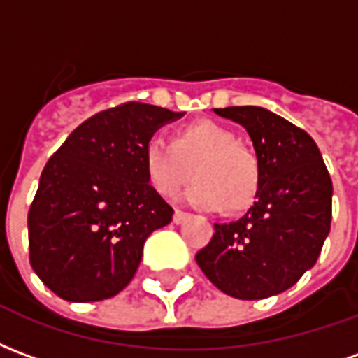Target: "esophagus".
I'll return each mask as SVG.
<instances>
[{"label":"esophagus","instance_id":"esophagus-1","mask_svg":"<svg viewBox=\"0 0 358 358\" xmlns=\"http://www.w3.org/2000/svg\"><path fill=\"white\" fill-rule=\"evenodd\" d=\"M187 218H189V213H184V210L176 209L174 210V217H172V222H174V224H182Z\"/></svg>","mask_w":358,"mask_h":358}]
</instances>
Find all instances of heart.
I'll list each match as a JSON object with an SVG mask.
<instances>
[{
    "label": "heart",
    "mask_w": 358,
    "mask_h": 358,
    "mask_svg": "<svg viewBox=\"0 0 358 358\" xmlns=\"http://www.w3.org/2000/svg\"><path fill=\"white\" fill-rule=\"evenodd\" d=\"M143 172L149 186L163 197H174L192 180L187 201L207 210L238 215L259 197L263 169L257 151L238 141L236 132L215 120H195L172 134L153 138L143 148Z\"/></svg>",
    "instance_id": "b5f03b06"
}]
</instances>
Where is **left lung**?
<instances>
[{"label": "left lung", "instance_id": "obj_1", "mask_svg": "<svg viewBox=\"0 0 358 358\" xmlns=\"http://www.w3.org/2000/svg\"><path fill=\"white\" fill-rule=\"evenodd\" d=\"M261 159L263 184L253 207L230 224H215L195 261L218 289L243 301L264 299L297 284L316 263L331 224V178L303 128L263 107H226Z\"/></svg>", "mask_w": 358, "mask_h": 358}]
</instances>
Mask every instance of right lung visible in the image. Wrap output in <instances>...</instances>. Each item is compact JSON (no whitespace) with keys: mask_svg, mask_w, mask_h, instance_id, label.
<instances>
[{"mask_svg":"<svg viewBox=\"0 0 358 358\" xmlns=\"http://www.w3.org/2000/svg\"><path fill=\"white\" fill-rule=\"evenodd\" d=\"M182 115L120 103L76 126L50 157L28 210V259L61 299L115 297L140 266L149 234L172 220L141 155L157 128Z\"/></svg>","mask_w":358,"mask_h":358,"instance_id":"add662e5","label":"right lung"}]
</instances>
